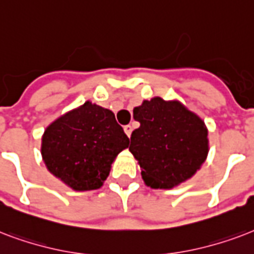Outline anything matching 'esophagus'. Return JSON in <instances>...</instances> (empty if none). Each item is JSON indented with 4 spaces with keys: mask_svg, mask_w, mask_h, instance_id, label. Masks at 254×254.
<instances>
[{
    "mask_svg": "<svg viewBox=\"0 0 254 254\" xmlns=\"http://www.w3.org/2000/svg\"><path fill=\"white\" fill-rule=\"evenodd\" d=\"M125 132H126V135H127V136H131V133H132V127H131V126H125Z\"/></svg>",
    "mask_w": 254,
    "mask_h": 254,
    "instance_id": "esophagus-1",
    "label": "esophagus"
}]
</instances>
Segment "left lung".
I'll list each match as a JSON object with an SVG mask.
<instances>
[{"mask_svg": "<svg viewBox=\"0 0 254 254\" xmlns=\"http://www.w3.org/2000/svg\"><path fill=\"white\" fill-rule=\"evenodd\" d=\"M140 127L131 133L129 151L152 188H172L192 178L208 154L204 122L180 105L162 98L133 109Z\"/></svg>", "mask_w": 254, "mask_h": 254, "instance_id": "1", "label": "left lung"}]
</instances>
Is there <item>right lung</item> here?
<instances>
[{"label": "right lung", "mask_w": 254, "mask_h": 254, "mask_svg": "<svg viewBox=\"0 0 254 254\" xmlns=\"http://www.w3.org/2000/svg\"><path fill=\"white\" fill-rule=\"evenodd\" d=\"M128 144L113 111L86 102L47 127L42 158L49 171L72 190H96Z\"/></svg>", "instance_id": "1"}]
</instances>
